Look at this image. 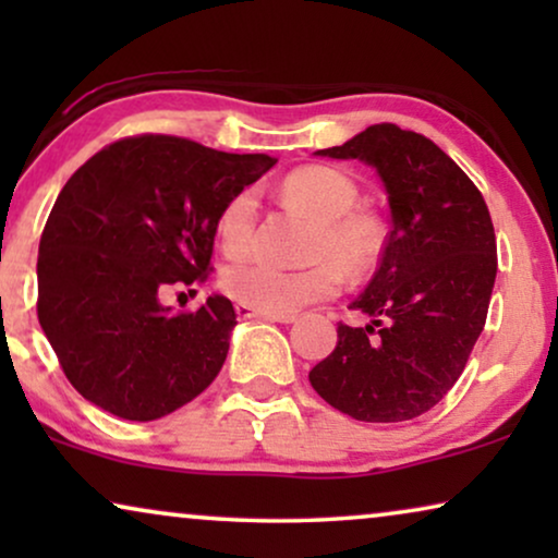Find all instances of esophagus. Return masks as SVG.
Returning <instances> with one entry per match:
<instances>
[{
	"instance_id": "1",
	"label": "esophagus",
	"mask_w": 558,
	"mask_h": 558,
	"mask_svg": "<svg viewBox=\"0 0 558 558\" xmlns=\"http://www.w3.org/2000/svg\"><path fill=\"white\" fill-rule=\"evenodd\" d=\"M235 312H239V317H258V319H269V323H281V325H289L294 323V315H277V312H262V310H254V307H246V304H235Z\"/></svg>"
}]
</instances>
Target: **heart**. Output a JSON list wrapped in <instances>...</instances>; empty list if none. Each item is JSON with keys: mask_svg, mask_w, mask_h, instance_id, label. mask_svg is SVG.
<instances>
[{"mask_svg": "<svg viewBox=\"0 0 558 558\" xmlns=\"http://www.w3.org/2000/svg\"><path fill=\"white\" fill-rule=\"evenodd\" d=\"M281 190L289 201L317 218L319 228L312 241V256L317 262L302 269H287L266 258H246L226 266L220 287L246 307L289 315L304 304L338 294L342 271L348 277L368 271L384 246V228L376 216L353 208L357 201L353 180L332 167H296L281 182ZM256 213L258 195L254 187H243L223 203L216 218V233L228 256H243L251 248Z\"/></svg>", "mask_w": 558, "mask_h": 558, "instance_id": "heart-1", "label": "heart"}]
</instances>
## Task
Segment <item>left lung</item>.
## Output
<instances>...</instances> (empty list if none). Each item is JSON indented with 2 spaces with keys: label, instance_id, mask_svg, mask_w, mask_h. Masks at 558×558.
Here are the masks:
<instances>
[{
  "label": "left lung",
  "instance_id": "left-lung-1",
  "mask_svg": "<svg viewBox=\"0 0 558 558\" xmlns=\"http://www.w3.org/2000/svg\"><path fill=\"white\" fill-rule=\"evenodd\" d=\"M317 155L376 167L391 231L376 277L350 304L373 323H340L338 345L310 384L357 422L416 418L457 384L485 327L498 271L490 210L437 144L396 124H373Z\"/></svg>",
  "mask_w": 558,
  "mask_h": 558
}]
</instances>
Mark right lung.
Returning a JSON list of instances; mask_svg holds the SVG:
<instances>
[{"mask_svg": "<svg viewBox=\"0 0 558 558\" xmlns=\"http://www.w3.org/2000/svg\"><path fill=\"white\" fill-rule=\"evenodd\" d=\"M274 165L140 134L71 174L40 235L37 319L83 399L151 422L213 384L235 325L231 300L213 294L201 310L172 312L159 294L210 277L220 208Z\"/></svg>", "mask_w": 558, "mask_h": 558, "instance_id": "obj_1", "label": "right lung"}]
</instances>
